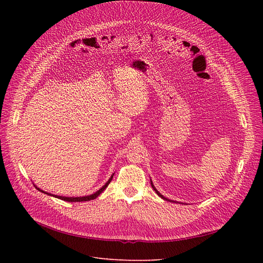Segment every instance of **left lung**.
<instances>
[{
	"label": "left lung",
	"mask_w": 263,
	"mask_h": 263,
	"mask_svg": "<svg viewBox=\"0 0 263 263\" xmlns=\"http://www.w3.org/2000/svg\"><path fill=\"white\" fill-rule=\"evenodd\" d=\"M150 182H151V186H153V189L156 191V193H157V194L162 198V199H164V200H167V201H171V202H177V201H174V200H171V199H168V198H166V197H164L162 194H161V193L156 189V186L154 185V183H153V181H151V179H150Z\"/></svg>",
	"instance_id": "obj_1"
}]
</instances>
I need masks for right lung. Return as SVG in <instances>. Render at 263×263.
<instances>
[{"label": "right lung", "instance_id": "add662e5", "mask_svg": "<svg viewBox=\"0 0 263 263\" xmlns=\"http://www.w3.org/2000/svg\"><path fill=\"white\" fill-rule=\"evenodd\" d=\"M113 176H114V174L110 176V178L108 179V180L106 181V183L100 189V190H98L97 191L96 193H93V194H91V195H87V196H82V197H66V196H60V195H54V194H51V193H48V192H45V191H43V190H40L39 187H37L36 185H35V187L37 189V190H39L40 192H43V193H45V194H47V195H50V196H53V197H55V198H59V199H62V200H64V201H68V202H78V201H88V200H92V199H95V198H97L98 197L101 193L107 187V185H108V183L112 181V179H113Z\"/></svg>", "mask_w": 263, "mask_h": 263}]
</instances>
